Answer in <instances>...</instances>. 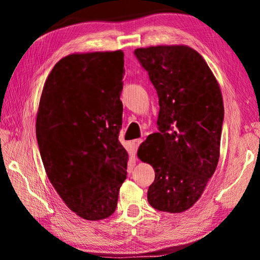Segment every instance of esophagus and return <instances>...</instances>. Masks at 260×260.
Masks as SVG:
<instances>
[{
    "label": "esophagus",
    "mask_w": 260,
    "mask_h": 260,
    "mask_svg": "<svg viewBox=\"0 0 260 260\" xmlns=\"http://www.w3.org/2000/svg\"><path fill=\"white\" fill-rule=\"evenodd\" d=\"M141 143H142V140H140V139H136V140L133 141V142H132V144H133V147H134L135 150H138Z\"/></svg>",
    "instance_id": "esophagus-1"
}]
</instances>
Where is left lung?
I'll list each match as a JSON object with an SVG mask.
<instances>
[{"label": "left lung", "instance_id": "8db88e82", "mask_svg": "<svg viewBox=\"0 0 260 260\" xmlns=\"http://www.w3.org/2000/svg\"><path fill=\"white\" fill-rule=\"evenodd\" d=\"M159 103L158 133L149 135L138 156L155 170L148 202L179 213L196 203L219 160L223 103L217 80L199 52L187 46L135 49Z\"/></svg>", "mask_w": 260, "mask_h": 260}]
</instances>
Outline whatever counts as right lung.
Returning a JSON list of instances; mask_svg holds the SVG:
<instances>
[{
    "instance_id": "1",
    "label": "right lung",
    "mask_w": 260,
    "mask_h": 260,
    "mask_svg": "<svg viewBox=\"0 0 260 260\" xmlns=\"http://www.w3.org/2000/svg\"><path fill=\"white\" fill-rule=\"evenodd\" d=\"M124 52L73 54L51 70L37 116L48 179L73 212L102 220L117 208L128 155L122 124Z\"/></svg>"
}]
</instances>
